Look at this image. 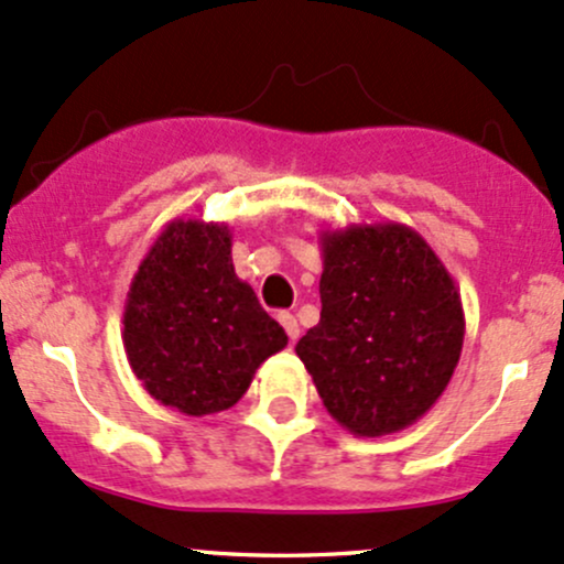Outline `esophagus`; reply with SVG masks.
Masks as SVG:
<instances>
[{"mask_svg": "<svg viewBox=\"0 0 564 564\" xmlns=\"http://www.w3.org/2000/svg\"><path fill=\"white\" fill-rule=\"evenodd\" d=\"M276 319H280V325L284 328V333L290 336V341H295V338H299V333H301L299 319H295L290 312H280V317H276Z\"/></svg>", "mask_w": 564, "mask_h": 564, "instance_id": "esophagus-1", "label": "esophagus"}]
</instances>
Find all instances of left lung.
<instances>
[{
	"label": "left lung",
	"instance_id": "8db88e82",
	"mask_svg": "<svg viewBox=\"0 0 564 564\" xmlns=\"http://www.w3.org/2000/svg\"><path fill=\"white\" fill-rule=\"evenodd\" d=\"M319 323L295 344L323 405L362 438L425 416L465 338L459 290L433 247L403 223L319 234Z\"/></svg>",
	"mask_w": 564,
	"mask_h": 564
}]
</instances>
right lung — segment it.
Wrapping results in <instances>:
<instances>
[{
    "mask_svg": "<svg viewBox=\"0 0 564 564\" xmlns=\"http://www.w3.org/2000/svg\"><path fill=\"white\" fill-rule=\"evenodd\" d=\"M123 347L155 401L204 416L231 409L288 336L236 276L231 228L177 217L131 280Z\"/></svg>",
    "mask_w": 564,
    "mask_h": 564,
    "instance_id": "add662e5",
    "label": "right lung"
}]
</instances>
